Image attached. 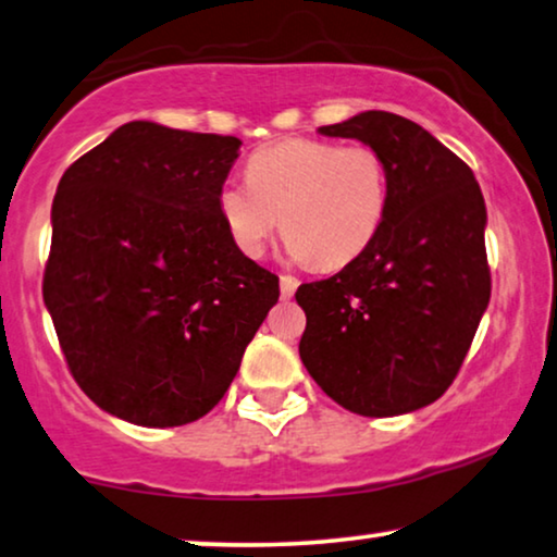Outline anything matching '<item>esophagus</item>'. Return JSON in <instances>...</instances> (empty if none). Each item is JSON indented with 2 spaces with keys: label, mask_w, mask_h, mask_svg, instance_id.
<instances>
[{
  "label": "esophagus",
  "mask_w": 557,
  "mask_h": 557,
  "mask_svg": "<svg viewBox=\"0 0 557 557\" xmlns=\"http://www.w3.org/2000/svg\"><path fill=\"white\" fill-rule=\"evenodd\" d=\"M297 285H300V280H297L295 275H280V293H282V297H293Z\"/></svg>",
  "instance_id": "34e87169"
}]
</instances>
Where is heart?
<instances>
[{"mask_svg":"<svg viewBox=\"0 0 557 557\" xmlns=\"http://www.w3.org/2000/svg\"><path fill=\"white\" fill-rule=\"evenodd\" d=\"M245 174L247 182L222 185L218 207L247 257H260L282 222L293 260L337 270L368 250L383 227L389 177L370 145L289 137L257 149Z\"/></svg>","mask_w":557,"mask_h":557,"instance_id":"1","label":"heart"}]
</instances>
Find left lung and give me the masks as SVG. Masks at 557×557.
Wrapping results in <instances>:
<instances>
[{
    "mask_svg": "<svg viewBox=\"0 0 557 557\" xmlns=\"http://www.w3.org/2000/svg\"><path fill=\"white\" fill-rule=\"evenodd\" d=\"M318 132L375 147L389 199L368 250L297 287L302 364L350 412L420 410L453 385L491 302L483 193L458 154L400 114L370 110Z\"/></svg>",
    "mask_w": 557,
    "mask_h": 557,
    "instance_id": "8db88e82",
    "label": "left lung"
}]
</instances>
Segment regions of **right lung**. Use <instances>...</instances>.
Here are the masks:
<instances>
[{"instance_id":"right-lung-1","label":"right lung","mask_w":557,"mask_h":557,"mask_svg":"<svg viewBox=\"0 0 557 557\" xmlns=\"http://www.w3.org/2000/svg\"><path fill=\"white\" fill-rule=\"evenodd\" d=\"M239 145L127 122L57 185L41 295L72 377L114 418H202L277 302V275L237 250L218 207Z\"/></svg>"}]
</instances>
